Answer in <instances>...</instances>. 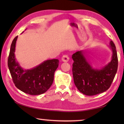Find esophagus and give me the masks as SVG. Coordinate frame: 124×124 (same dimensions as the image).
<instances>
[{
	"mask_svg": "<svg viewBox=\"0 0 124 124\" xmlns=\"http://www.w3.org/2000/svg\"><path fill=\"white\" fill-rule=\"evenodd\" d=\"M69 60H70V58L67 55H63L62 56V61L63 62H68Z\"/></svg>",
	"mask_w": 124,
	"mask_h": 124,
	"instance_id": "1",
	"label": "esophagus"
}]
</instances>
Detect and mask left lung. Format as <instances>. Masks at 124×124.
Segmentation results:
<instances>
[{"label":"left lung","mask_w":124,"mask_h":124,"mask_svg":"<svg viewBox=\"0 0 124 124\" xmlns=\"http://www.w3.org/2000/svg\"><path fill=\"white\" fill-rule=\"evenodd\" d=\"M109 48L112 51V59L101 69L92 68L85 56V51H79L73 54L72 72L74 82L81 93L93 96L102 93L110 87L116 74L118 60L116 47L113 41Z\"/></svg>","instance_id":"left-lung-1"}]
</instances>
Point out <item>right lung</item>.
Wrapping results in <instances>:
<instances>
[{
  "mask_svg": "<svg viewBox=\"0 0 124 124\" xmlns=\"http://www.w3.org/2000/svg\"><path fill=\"white\" fill-rule=\"evenodd\" d=\"M18 36L12 42L8 64L16 87L24 93L38 95L45 93L52 84L54 73L58 68L57 59L45 61L31 70H24L16 61L15 55Z\"/></svg>",
  "mask_w": 124,
  "mask_h": 124,
  "instance_id": "right-lung-1",
  "label": "right lung"
}]
</instances>
